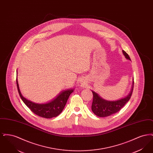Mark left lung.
<instances>
[{"mask_svg":"<svg viewBox=\"0 0 153 153\" xmlns=\"http://www.w3.org/2000/svg\"><path fill=\"white\" fill-rule=\"evenodd\" d=\"M122 51L126 58L131 61L128 54L124 51ZM134 84V81H133L131 91L128 95L123 99L115 101H108L102 99L99 94L94 91H92L94 96L92 104V112L98 117H106L110 116L119 111L130 99L133 91Z\"/></svg>","mask_w":153,"mask_h":153,"instance_id":"obj_1","label":"left lung"}]
</instances>
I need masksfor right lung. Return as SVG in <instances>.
<instances>
[{"label": "right lung", "instance_id": "add662e5", "mask_svg": "<svg viewBox=\"0 0 153 153\" xmlns=\"http://www.w3.org/2000/svg\"><path fill=\"white\" fill-rule=\"evenodd\" d=\"M16 85L19 96L26 105H27L34 114L44 118H51L57 117L59 115L64 108L69 96L74 91L73 89H66L62 91L55 99L51 102L45 104H38L27 100L22 96L19 90L17 77Z\"/></svg>", "mask_w": 153, "mask_h": 153}]
</instances>
